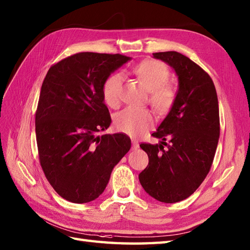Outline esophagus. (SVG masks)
I'll use <instances>...</instances> for the list:
<instances>
[{"label": "esophagus", "instance_id": "esophagus-1", "mask_svg": "<svg viewBox=\"0 0 250 250\" xmlns=\"http://www.w3.org/2000/svg\"><path fill=\"white\" fill-rule=\"evenodd\" d=\"M140 147V145H139V142L137 141H135V140H132V149L133 150H136L137 148Z\"/></svg>", "mask_w": 250, "mask_h": 250}]
</instances>
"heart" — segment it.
Wrapping results in <instances>:
<instances>
[{"mask_svg":"<svg viewBox=\"0 0 250 250\" xmlns=\"http://www.w3.org/2000/svg\"><path fill=\"white\" fill-rule=\"evenodd\" d=\"M133 72L149 90V102L159 114H167L173 107L177 98V88L168 83L169 70L163 62L145 60L137 64ZM125 77L114 73L105 79L102 87L103 99L111 108L119 107L122 102ZM156 116L148 108L126 107L115 116L116 129L130 136H140L151 129Z\"/></svg>","mask_w":250,"mask_h":250,"instance_id":"heart-1","label":"heart"}]
</instances>
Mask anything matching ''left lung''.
Listing matches in <instances>:
<instances>
[{
	"instance_id": "left-lung-1",
	"label": "left lung",
	"mask_w": 250,
	"mask_h": 250,
	"mask_svg": "<svg viewBox=\"0 0 250 250\" xmlns=\"http://www.w3.org/2000/svg\"><path fill=\"white\" fill-rule=\"evenodd\" d=\"M152 55L174 68L179 88L173 107L151 134L161 144L140 145L149 163L139 179L152 198L176 203L200 187L213 164L220 134L218 98L210 76L188 57L176 51Z\"/></svg>"
}]
</instances>
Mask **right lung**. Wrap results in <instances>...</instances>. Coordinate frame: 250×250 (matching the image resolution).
I'll list each match as a JSON object with an SVG mask.
<instances>
[{
    "mask_svg": "<svg viewBox=\"0 0 250 250\" xmlns=\"http://www.w3.org/2000/svg\"><path fill=\"white\" fill-rule=\"evenodd\" d=\"M129 60L119 54L78 52L51 65L42 84L35 113L40 163L56 192L73 203L99 198L131 148L124 133L98 135L111 122L103 83Z\"/></svg>",
    "mask_w": 250,
    "mask_h": 250,
    "instance_id": "add662e5",
    "label": "right lung"
}]
</instances>
